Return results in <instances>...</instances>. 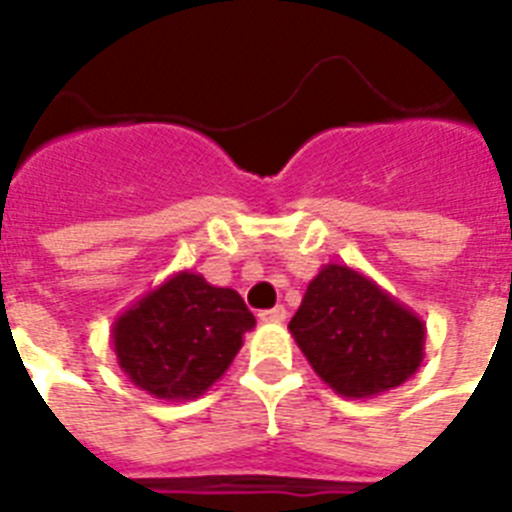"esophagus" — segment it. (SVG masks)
Segmentation results:
<instances>
[{
	"mask_svg": "<svg viewBox=\"0 0 512 512\" xmlns=\"http://www.w3.org/2000/svg\"><path fill=\"white\" fill-rule=\"evenodd\" d=\"M260 319L276 321V324H279V321H287V308H284V305H276V308H271V311L260 313Z\"/></svg>",
	"mask_w": 512,
	"mask_h": 512,
	"instance_id": "esophagus-1",
	"label": "esophagus"
}]
</instances>
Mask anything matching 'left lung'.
Instances as JSON below:
<instances>
[{"label":"left lung","mask_w":512,"mask_h":512,"mask_svg":"<svg viewBox=\"0 0 512 512\" xmlns=\"http://www.w3.org/2000/svg\"><path fill=\"white\" fill-rule=\"evenodd\" d=\"M289 332L313 372L345 398L398 388L425 358V321L377 281L340 263L313 276Z\"/></svg>","instance_id":"8db88e82"}]
</instances>
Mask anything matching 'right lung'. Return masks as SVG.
I'll return each instance as SVG.
<instances>
[{"mask_svg":"<svg viewBox=\"0 0 512 512\" xmlns=\"http://www.w3.org/2000/svg\"><path fill=\"white\" fill-rule=\"evenodd\" d=\"M255 329L236 289L212 287L180 271L116 316V361L132 385L164 401H191L209 390Z\"/></svg>","mask_w":512,"mask_h":512,"instance_id":"1","label":"right lung"}]
</instances>
